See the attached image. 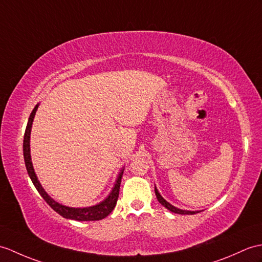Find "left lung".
Returning <instances> with one entry per match:
<instances>
[{"label": "left lung", "mask_w": 262, "mask_h": 262, "mask_svg": "<svg viewBox=\"0 0 262 262\" xmlns=\"http://www.w3.org/2000/svg\"><path fill=\"white\" fill-rule=\"evenodd\" d=\"M155 194H156L157 200H159V202L163 206H165L167 210H169L171 212H174V213H178V214H195V213H199V211H186V210H181V209L175 208V206H173L171 203H168L167 201L161 195L159 190L156 188V186H155Z\"/></svg>", "instance_id": "left-lung-1"}]
</instances>
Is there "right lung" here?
Returning a JSON list of instances; mask_svg holds the SVG:
<instances>
[{"mask_svg":"<svg viewBox=\"0 0 262 262\" xmlns=\"http://www.w3.org/2000/svg\"><path fill=\"white\" fill-rule=\"evenodd\" d=\"M39 103L35 105L33 111L30 115L28 125L26 128V133H24V139H23V156H24V162H26V167L28 174L31 179L32 183L34 184L35 188L40 193V195L43 198L46 202L51 206V208L59 213L61 216L66 219H70V220H76V221H98L105 219L109 213H112L115 206H116L118 195H119V187H120V182L121 178H123L124 168H121V171L118 174V178L116 180V183H115L112 192L109 193V195L101 201L100 203L88 206V208H70V206H66L56 202L49 194L45 191V188L42 187L40 182L36 178L34 168L31 162V154H30V135H31V128H32V123L35 116V113L38 111Z\"/></svg>","mask_w":262,"mask_h":262,"instance_id":"right-lung-1","label":"right lung"}]
</instances>
